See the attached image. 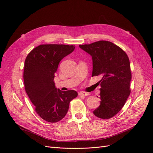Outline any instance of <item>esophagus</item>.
Returning <instances> with one entry per match:
<instances>
[{
  "mask_svg": "<svg viewBox=\"0 0 153 153\" xmlns=\"http://www.w3.org/2000/svg\"><path fill=\"white\" fill-rule=\"evenodd\" d=\"M79 95H82V96H87V95H89V94L88 92H80L79 93Z\"/></svg>",
  "mask_w": 153,
  "mask_h": 153,
  "instance_id": "obj_1",
  "label": "esophagus"
}]
</instances>
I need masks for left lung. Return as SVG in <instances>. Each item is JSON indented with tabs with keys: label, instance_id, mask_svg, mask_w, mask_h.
Segmentation results:
<instances>
[{
	"label": "left lung",
	"instance_id": "1",
	"mask_svg": "<svg viewBox=\"0 0 153 153\" xmlns=\"http://www.w3.org/2000/svg\"><path fill=\"white\" fill-rule=\"evenodd\" d=\"M79 47L92 57V76L101 77L100 105L93 114L101 119H109L121 110L130 94L131 74L128 56L120 47L107 41Z\"/></svg>",
	"mask_w": 153,
	"mask_h": 153
}]
</instances>
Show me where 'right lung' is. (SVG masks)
I'll use <instances>...</instances> for the list:
<instances>
[{
  "label": "right lung",
  "instance_id": "1",
  "mask_svg": "<svg viewBox=\"0 0 153 153\" xmlns=\"http://www.w3.org/2000/svg\"><path fill=\"white\" fill-rule=\"evenodd\" d=\"M74 48V45L42 44L26 58L23 73L26 92L37 114L47 122L56 123L64 118L70 102L77 96L76 91L57 89L53 81L59 62Z\"/></svg>",
  "mask_w": 153,
  "mask_h": 153
}]
</instances>
